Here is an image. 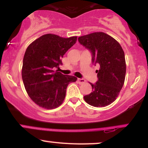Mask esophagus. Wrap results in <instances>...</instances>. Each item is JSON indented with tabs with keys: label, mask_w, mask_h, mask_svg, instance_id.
<instances>
[{
	"label": "esophagus",
	"mask_w": 148,
	"mask_h": 148,
	"mask_svg": "<svg viewBox=\"0 0 148 148\" xmlns=\"http://www.w3.org/2000/svg\"><path fill=\"white\" fill-rule=\"evenodd\" d=\"M77 81L79 84H84V83L86 82V80L84 79H78Z\"/></svg>",
	"instance_id": "obj_1"
}]
</instances>
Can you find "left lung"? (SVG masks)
<instances>
[{
	"label": "left lung",
	"mask_w": 148,
	"mask_h": 148,
	"mask_svg": "<svg viewBox=\"0 0 148 148\" xmlns=\"http://www.w3.org/2000/svg\"><path fill=\"white\" fill-rule=\"evenodd\" d=\"M79 43L92 53V62L99 66L98 81L90 84L92 92L84 96L88 104L104 107L118 97L125 83L126 62L122 47L113 37L103 32L81 36Z\"/></svg>",
	"instance_id": "obj_1"
}]
</instances>
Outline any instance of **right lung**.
I'll return each mask as SVG.
<instances>
[{"label":"right lung","mask_w":148,"mask_h":148,"mask_svg":"<svg viewBox=\"0 0 148 148\" xmlns=\"http://www.w3.org/2000/svg\"><path fill=\"white\" fill-rule=\"evenodd\" d=\"M77 37L64 38L46 34L32 42L25 51L21 75L28 96L42 108L53 109L63 102L68 84L77 78L53 71L62 58L76 42Z\"/></svg>","instance_id":"1"}]
</instances>
